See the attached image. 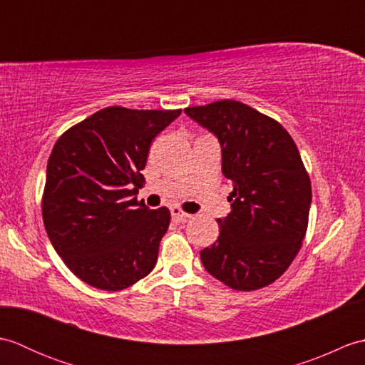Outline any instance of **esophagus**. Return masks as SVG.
<instances>
[{
    "label": "esophagus",
    "instance_id": "obj_1",
    "mask_svg": "<svg viewBox=\"0 0 365 365\" xmlns=\"http://www.w3.org/2000/svg\"><path fill=\"white\" fill-rule=\"evenodd\" d=\"M170 215H173V220L175 222H187L191 218V215L185 213L180 207H173V208H170Z\"/></svg>",
    "mask_w": 365,
    "mask_h": 365
}]
</instances>
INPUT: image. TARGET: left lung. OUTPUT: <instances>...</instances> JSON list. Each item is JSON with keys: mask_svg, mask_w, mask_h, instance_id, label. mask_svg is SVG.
Instances as JSON below:
<instances>
[{"mask_svg": "<svg viewBox=\"0 0 365 365\" xmlns=\"http://www.w3.org/2000/svg\"><path fill=\"white\" fill-rule=\"evenodd\" d=\"M185 113L218 136L222 174L234 187L218 242L200 260L230 289H263L290 267L307 230L312 188L298 147L277 120L237 100Z\"/></svg>", "mask_w": 365, "mask_h": 365, "instance_id": "1", "label": "left lung"}]
</instances>
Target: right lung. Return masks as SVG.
I'll return each mask as SVG.
<instances>
[{
    "mask_svg": "<svg viewBox=\"0 0 365 365\" xmlns=\"http://www.w3.org/2000/svg\"><path fill=\"white\" fill-rule=\"evenodd\" d=\"M182 110L108 106L66 130L46 166L42 216L59 257L83 282L118 292L153 269L170 222L141 188L153 138Z\"/></svg>",
    "mask_w": 365,
    "mask_h": 365,
    "instance_id": "obj_1",
    "label": "right lung"
}]
</instances>
